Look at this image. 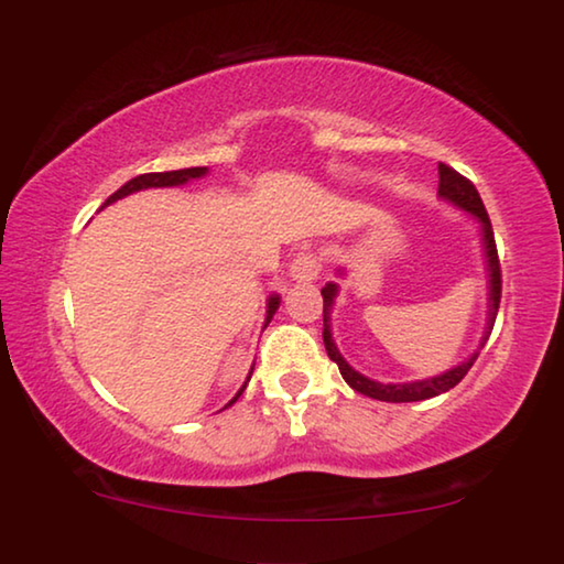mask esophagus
<instances>
[{
	"label": "esophagus",
	"instance_id": "esophagus-1",
	"mask_svg": "<svg viewBox=\"0 0 564 564\" xmlns=\"http://www.w3.org/2000/svg\"><path fill=\"white\" fill-rule=\"evenodd\" d=\"M318 274H321V259L315 257L313 251H303V253H297L295 259H292V264H290V276H292V280L311 282Z\"/></svg>",
	"mask_w": 564,
	"mask_h": 564
}]
</instances>
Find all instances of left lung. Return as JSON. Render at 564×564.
I'll return each mask as SVG.
<instances>
[{
  "instance_id": "obj_1",
  "label": "left lung",
  "mask_w": 564,
  "mask_h": 564,
  "mask_svg": "<svg viewBox=\"0 0 564 564\" xmlns=\"http://www.w3.org/2000/svg\"><path fill=\"white\" fill-rule=\"evenodd\" d=\"M438 195L452 199L454 205L465 207V210L473 213L482 226L485 253H488V267H490V326H488V334H485V338H482V346H485V341H488V336L492 330V323H496V315H498V307H500V290H503V280H500L498 246H496V236H492L488 210H485V205H482L480 195H477L475 184L469 182L467 176H462L457 169H452L449 164H438ZM321 295H323V344H326V351H328L330 361H336V365H338V372H341L344 380L349 382L354 390L361 392V395L375 398V400H384V403H415V400H429V398L442 395V392H446V390H452L454 384H459L462 380H465V375L469 372V367L475 365L477 354L473 359H467L465 365L454 367V369H449V372H444L438 377H431V380L408 382V384H382V382L367 380V377L354 372V369L346 365L344 357L336 349L334 338H330L328 311H330V305H334L336 284H326V288L321 290Z\"/></svg>"
}]
</instances>
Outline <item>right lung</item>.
Listing matches in <instances>:
<instances>
[{"mask_svg": "<svg viewBox=\"0 0 564 564\" xmlns=\"http://www.w3.org/2000/svg\"><path fill=\"white\" fill-rule=\"evenodd\" d=\"M205 172H207L205 166H189V169H176V172H151V174H141V176H135V180H130L128 184H122V187H120L118 192H112V195L107 197L105 205H110V203H115V199L126 197V195H130V192L145 189V187H176V184H184L187 180H195V176H203ZM105 205H102V207H105ZM276 305H280V297L269 300L267 323L272 321V315L276 313ZM241 392H243V388H241ZM241 392H238V395H241ZM238 395H236V398H238ZM236 398H234V400H236ZM234 400H230V403H234Z\"/></svg>", "mask_w": 564, "mask_h": 564, "instance_id": "obj_1", "label": "right lung"}]
</instances>
